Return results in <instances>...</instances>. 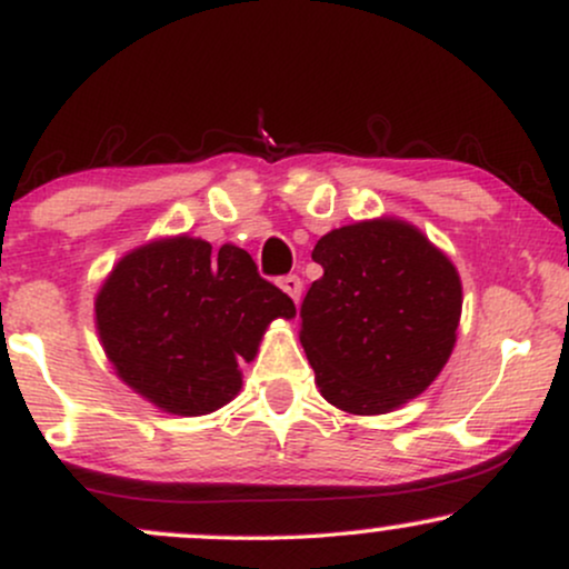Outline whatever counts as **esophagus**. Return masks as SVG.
I'll use <instances>...</instances> for the list:
<instances>
[{
  "label": "esophagus",
  "mask_w": 569,
  "mask_h": 569,
  "mask_svg": "<svg viewBox=\"0 0 569 569\" xmlns=\"http://www.w3.org/2000/svg\"><path fill=\"white\" fill-rule=\"evenodd\" d=\"M280 289H283L293 302H299V297H302V278L299 276H283L280 278Z\"/></svg>",
  "instance_id": "esophagus-1"
}]
</instances>
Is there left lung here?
<instances>
[{"instance_id": "1", "label": "left lung", "mask_w": 569, "mask_h": 569, "mask_svg": "<svg viewBox=\"0 0 569 569\" xmlns=\"http://www.w3.org/2000/svg\"><path fill=\"white\" fill-rule=\"evenodd\" d=\"M323 276L299 307V339L326 401L382 415L420 396L455 348L462 289L452 262L393 219L318 240Z\"/></svg>"}]
</instances>
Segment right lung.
<instances>
[{
  "instance_id": "right-lung-1",
  "label": "right lung",
  "mask_w": 569,
  "mask_h": 569,
  "mask_svg": "<svg viewBox=\"0 0 569 569\" xmlns=\"http://www.w3.org/2000/svg\"><path fill=\"white\" fill-rule=\"evenodd\" d=\"M289 293L259 276L251 253L200 238L128 253L96 299L103 350L136 393L173 415H208L240 390L272 318H293Z\"/></svg>"
}]
</instances>
